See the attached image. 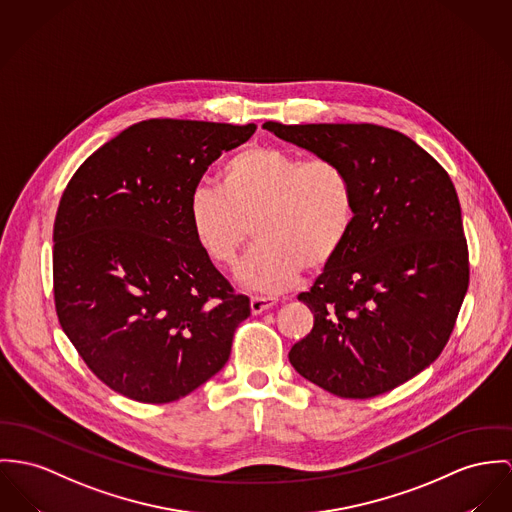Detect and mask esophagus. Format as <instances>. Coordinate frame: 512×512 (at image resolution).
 <instances>
[{"label": "esophagus", "instance_id": "34e87169", "mask_svg": "<svg viewBox=\"0 0 512 512\" xmlns=\"http://www.w3.org/2000/svg\"><path fill=\"white\" fill-rule=\"evenodd\" d=\"M276 300L273 298H265V296H253L251 298V312L253 314H263L267 310L275 308Z\"/></svg>", "mask_w": 512, "mask_h": 512}]
</instances>
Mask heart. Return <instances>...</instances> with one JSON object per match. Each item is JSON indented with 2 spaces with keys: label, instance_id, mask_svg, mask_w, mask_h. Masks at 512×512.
I'll list each match as a JSON object with an SVG mask.
<instances>
[{
  "label": "heart",
  "instance_id": "1",
  "mask_svg": "<svg viewBox=\"0 0 512 512\" xmlns=\"http://www.w3.org/2000/svg\"><path fill=\"white\" fill-rule=\"evenodd\" d=\"M353 177L333 159H304L273 146H245L187 202L189 228L204 257L234 269L251 226L259 239L239 278L257 290H286L302 271L321 269L353 230Z\"/></svg>",
  "mask_w": 512,
  "mask_h": 512
}]
</instances>
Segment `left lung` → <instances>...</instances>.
Here are the masks:
<instances>
[{
	"mask_svg": "<svg viewBox=\"0 0 512 512\" xmlns=\"http://www.w3.org/2000/svg\"><path fill=\"white\" fill-rule=\"evenodd\" d=\"M263 128L341 163L356 189L351 236L298 296L314 329L290 349V364L329 394H386L438 358L468 292L454 183L431 154L386 126L269 120Z\"/></svg>",
	"mask_w": 512,
	"mask_h": 512,
	"instance_id": "left-lung-1",
	"label": "left lung"
}]
</instances>
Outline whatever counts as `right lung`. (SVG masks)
<instances>
[{
    "label": "right lung",
    "mask_w": 512,
    "mask_h": 512,
    "mask_svg": "<svg viewBox=\"0 0 512 512\" xmlns=\"http://www.w3.org/2000/svg\"><path fill=\"white\" fill-rule=\"evenodd\" d=\"M255 124L150 118L79 165L54 220V304L87 368L142 403L191 394L224 368L249 298L204 257L187 202Z\"/></svg>",
    "instance_id": "add662e5"
}]
</instances>
